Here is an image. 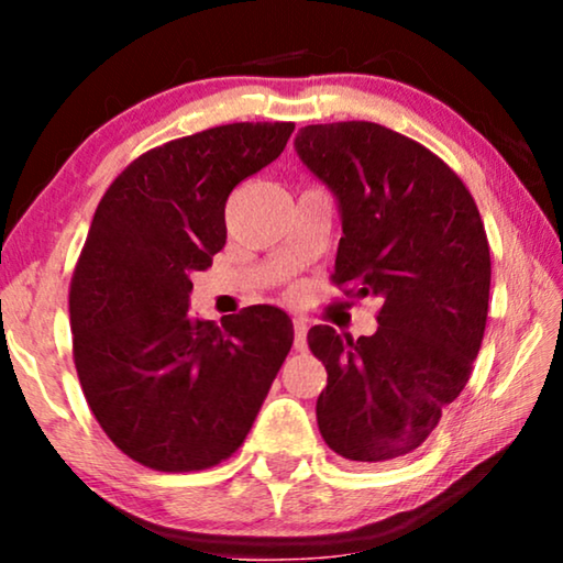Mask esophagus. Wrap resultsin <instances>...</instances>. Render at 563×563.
I'll return each mask as SVG.
<instances>
[{"instance_id": "1", "label": "esophagus", "mask_w": 563, "mask_h": 563, "mask_svg": "<svg viewBox=\"0 0 563 563\" xmlns=\"http://www.w3.org/2000/svg\"><path fill=\"white\" fill-rule=\"evenodd\" d=\"M295 351H307V322L302 318H295Z\"/></svg>"}]
</instances>
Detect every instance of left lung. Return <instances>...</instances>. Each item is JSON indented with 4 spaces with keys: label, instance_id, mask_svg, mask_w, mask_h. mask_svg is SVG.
Wrapping results in <instances>:
<instances>
[{
    "label": "left lung",
    "instance_id": "8db88e82",
    "mask_svg": "<svg viewBox=\"0 0 563 563\" xmlns=\"http://www.w3.org/2000/svg\"><path fill=\"white\" fill-rule=\"evenodd\" d=\"M295 145L341 202L330 282L382 299L374 335L307 333L328 372L318 428L338 456L395 461L433 433L482 349L492 279L482 214L443 158L376 122L307 125Z\"/></svg>",
    "mask_w": 563,
    "mask_h": 563
}]
</instances>
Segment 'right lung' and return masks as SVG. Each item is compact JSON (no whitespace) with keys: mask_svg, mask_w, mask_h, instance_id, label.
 Returning <instances> with one entry per match:
<instances>
[{"mask_svg":"<svg viewBox=\"0 0 563 563\" xmlns=\"http://www.w3.org/2000/svg\"><path fill=\"white\" fill-rule=\"evenodd\" d=\"M295 122H233L137 156L91 220L68 291L74 366L107 438L153 472L241 449L295 341L287 312L189 314L195 272L225 245V202L279 158Z\"/></svg>","mask_w":563,"mask_h":563,"instance_id":"1","label":"right lung"}]
</instances>
